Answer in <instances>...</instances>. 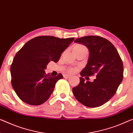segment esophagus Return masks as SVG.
Here are the masks:
<instances>
[{
    "instance_id": "obj_1",
    "label": "esophagus",
    "mask_w": 133,
    "mask_h": 133,
    "mask_svg": "<svg viewBox=\"0 0 133 133\" xmlns=\"http://www.w3.org/2000/svg\"><path fill=\"white\" fill-rule=\"evenodd\" d=\"M70 77H71V75H68V74H65V75H64V78H68Z\"/></svg>"
}]
</instances>
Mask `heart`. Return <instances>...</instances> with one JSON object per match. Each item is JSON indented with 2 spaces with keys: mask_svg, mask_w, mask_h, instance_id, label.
<instances>
[{
  "mask_svg": "<svg viewBox=\"0 0 133 133\" xmlns=\"http://www.w3.org/2000/svg\"><path fill=\"white\" fill-rule=\"evenodd\" d=\"M83 48H86L85 47H84L83 45H77L74 47V50H75V49H83ZM76 71V69L75 68H69L68 71L69 72H74L75 71Z\"/></svg>",
  "mask_w": 133,
  "mask_h": 133,
  "instance_id": "obj_1",
  "label": "heart"
}]
</instances>
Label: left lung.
<instances>
[{
    "mask_svg": "<svg viewBox=\"0 0 133 133\" xmlns=\"http://www.w3.org/2000/svg\"><path fill=\"white\" fill-rule=\"evenodd\" d=\"M89 50L86 66L80 75V81L72 92L77 101L90 108L101 107L115 95L123 79V64L117 50L109 40L100 36L78 38ZM97 75L93 82H85L84 76Z\"/></svg>",
    "mask_w": 133,
    "mask_h": 133,
    "instance_id": "left-lung-1",
    "label": "left lung"
}]
</instances>
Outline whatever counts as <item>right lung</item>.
I'll use <instances>...</instances> for the list:
<instances>
[{
    "mask_svg": "<svg viewBox=\"0 0 133 133\" xmlns=\"http://www.w3.org/2000/svg\"><path fill=\"white\" fill-rule=\"evenodd\" d=\"M74 38L39 36L28 41L15 55L11 66L12 87L19 99L31 105H40L50 96L63 75L51 77L45 69L50 61L56 63Z\"/></svg>",
    "mask_w": 133,
    "mask_h": 133,
    "instance_id": "1",
    "label": "right lung"
}]
</instances>
